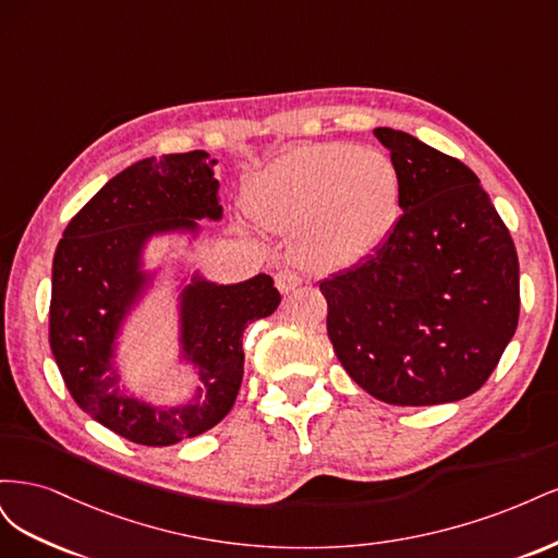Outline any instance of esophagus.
<instances>
[{
    "label": "esophagus",
    "mask_w": 558,
    "mask_h": 558,
    "mask_svg": "<svg viewBox=\"0 0 558 558\" xmlns=\"http://www.w3.org/2000/svg\"><path fill=\"white\" fill-rule=\"evenodd\" d=\"M300 275L298 272H293V269H279V272L275 275V283H277V289L281 291V293H291V291H295L298 286H300Z\"/></svg>",
    "instance_id": "34e87169"
}]
</instances>
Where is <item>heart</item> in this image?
Segmentation results:
<instances>
[{
  "label": "heart",
  "mask_w": 558,
  "mask_h": 558,
  "mask_svg": "<svg viewBox=\"0 0 558 558\" xmlns=\"http://www.w3.org/2000/svg\"><path fill=\"white\" fill-rule=\"evenodd\" d=\"M258 226L295 230V248L312 267H347L369 256L393 230L400 177L393 160L353 144H312L269 162L244 191Z\"/></svg>",
  "instance_id": "heart-1"
}]
</instances>
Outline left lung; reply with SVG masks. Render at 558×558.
<instances>
[{"mask_svg": "<svg viewBox=\"0 0 558 558\" xmlns=\"http://www.w3.org/2000/svg\"><path fill=\"white\" fill-rule=\"evenodd\" d=\"M402 216L373 256L318 283L349 377L400 408L456 402L496 369L519 324V258L477 174L408 132L377 128Z\"/></svg>", "mask_w": 558, "mask_h": 558, "instance_id": "1", "label": "left lung"}]
</instances>
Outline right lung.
<instances>
[{"label": "right lung", "instance_id": "obj_1", "mask_svg": "<svg viewBox=\"0 0 558 558\" xmlns=\"http://www.w3.org/2000/svg\"><path fill=\"white\" fill-rule=\"evenodd\" d=\"M216 162L205 150L134 162L72 218L56 248L50 351L78 408L134 445L167 447L214 428L242 386L246 326L281 302L267 275L230 286L195 277L181 291V353L202 381L195 398L160 410L118 386L116 337L148 281L142 248L154 234L195 232L197 218L223 216Z\"/></svg>", "mask_w": 558, "mask_h": 558}]
</instances>
